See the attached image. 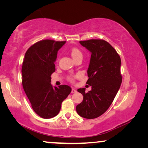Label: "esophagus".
<instances>
[{
	"label": "esophagus",
	"mask_w": 148,
	"mask_h": 148,
	"mask_svg": "<svg viewBox=\"0 0 148 148\" xmlns=\"http://www.w3.org/2000/svg\"><path fill=\"white\" fill-rule=\"evenodd\" d=\"M77 92V91L76 90V89H74V88H72V93H74V92Z\"/></svg>",
	"instance_id": "1"
}]
</instances>
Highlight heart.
<instances>
[{"label":"heart","mask_w":148,"mask_h":148,"mask_svg":"<svg viewBox=\"0 0 148 148\" xmlns=\"http://www.w3.org/2000/svg\"><path fill=\"white\" fill-rule=\"evenodd\" d=\"M71 53L72 57H73V59H76V57H79V56H82V53L80 50L77 48V47H72V48L71 49ZM74 79V77H71L70 79L72 80Z\"/></svg>","instance_id":"heart-1"}]
</instances>
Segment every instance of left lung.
I'll list each match as a JSON object with an SVG mask.
<instances>
[{
    "instance_id": "1",
    "label": "left lung",
    "mask_w": 148,
    "mask_h": 148,
    "mask_svg": "<svg viewBox=\"0 0 148 148\" xmlns=\"http://www.w3.org/2000/svg\"><path fill=\"white\" fill-rule=\"evenodd\" d=\"M79 43L91 53L86 82L91 86V90L86 92L85 88L77 89L84 99L77 105L76 112L84 118L95 119L108 109L120 88L121 58L116 49L104 40L91 39Z\"/></svg>"
}]
</instances>
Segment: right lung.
I'll return each mask as SVG.
<instances>
[{"mask_svg": "<svg viewBox=\"0 0 148 148\" xmlns=\"http://www.w3.org/2000/svg\"><path fill=\"white\" fill-rule=\"evenodd\" d=\"M65 43L44 40L30 47L25 55L22 85L32 109L44 119L56 116L62 102L72 91L66 85L57 87L51 84V75L56 71L57 51Z\"/></svg>", "mask_w": 148, "mask_h": 148, "instance_id": "add662e5", "label": "right lung"}]
</instances>
